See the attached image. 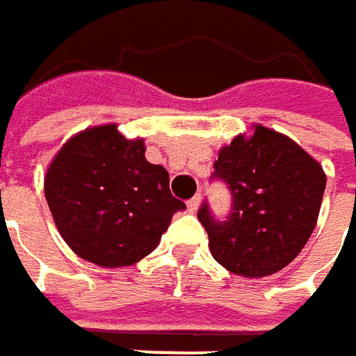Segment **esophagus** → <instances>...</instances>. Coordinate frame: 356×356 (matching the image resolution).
I'll return each mask as SVG.
<instances>
[{"instance_id":"obj_1","label":"esophagus","mask_w":356,"mask_h":356,"mask_svg":"<svg viewBox=\"0 0 356 356\" xmlns=\"http://www.w3.org/2000/svg\"><path fill=\"white\" fill-rule=\"evenodd\" d=\"M186 207H188V211H191V213H196V211H198V207H200V196H194V198H191Z\"/></svg>"}]
</instances>
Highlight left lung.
<instances>
[{"mask_svg":"<svg viewBox=\"0 0 356 356\" xmlns=\"http://www.w3.org/2000/svg\"><path fill=\"white\" fill-rule=\"evenodd\" d=\"M215 176L233 194L229 220L207 204L198 220L216 261L243 277H267L292 264L316 227L326 174L292 138L255 123L218 149Z\"/></svg>","mask_w":356,"mask_h":356,"instance_id":"1","label":"left lung"}]
</instances>
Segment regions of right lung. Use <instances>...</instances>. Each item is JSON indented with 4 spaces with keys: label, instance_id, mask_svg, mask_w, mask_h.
<instances>
[{
    "label": "right lung",
    "instance_id": "right-lung-1",
    "mask_svg": "<svg viewBox=\"0 0 356 356\" xmlns=\"http://www.w3.org/2000/svg\"><path fill=\"white\" fill-rule=\"evenodd\" d=\"M44 194L66 245L109 269L149 255L174 213L186 209L172 196L164 165L145 160L143 140H127L117 123L66 141L48 164Z\"/></svg>",
    "mask_w": 356,
    "mask_h": 356
}]
</instances>
